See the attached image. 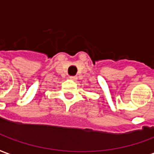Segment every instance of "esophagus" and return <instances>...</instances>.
<instances>
[{"label": "esophagus", "mask_w": 154, "mask_h": 154, "mask_svg": "<svg viewBox=\"0 0 154 154\" xmlns=\"http://www.w3.org/2000/svg\"><path fill=\"white\" fill-rule=\"evenodd\" d=\"M69 79H71L73 81H75V80H77V77L76 76H69Z\"/></svg>", "instance_id": "34e87169"}]
</instances>
